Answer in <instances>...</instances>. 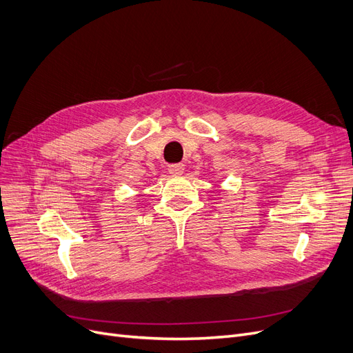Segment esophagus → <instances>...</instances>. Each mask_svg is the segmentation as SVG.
I'll return each mask as SVG.
<instances>
[{
    "mask_svg": "<svg viewBox=\"0 0 353 353\" xmlns=\"http://www.w3.org/2000/svg\"><path fill=\"white\" fill-rule=\"evenodd\" d=\"M184 169H186V167H184L183 163L170 164V165H169V173H170V174H183V173H184Z\"/></svg>",
    "mask_w": 353,
    "mask_h": 353,
    "instance_id": "34e87169",
    "label": "esophagus"
}]
</instances>
